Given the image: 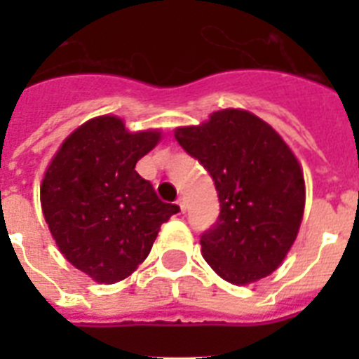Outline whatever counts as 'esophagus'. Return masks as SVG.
<instances>
[{
	"label": "esophagus",
	"mask_w": 359,
	"mask_h": 359,
	"mask_svg": "<svg viewBox=\"0 0 359 359\" xmlns=\"http://www.w3.org/2000/svg\"><path fill=\"white\" fill-rule=\"evenodd\" d=\"M177 207H180V210L185 212L187 210V203H185V198H177Z\"/></svg>",
	"instance_id": "obj_1"
}]
</instances>
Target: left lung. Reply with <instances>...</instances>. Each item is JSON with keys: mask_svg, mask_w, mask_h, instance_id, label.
Masks as SVG:
<instances>
[{"mask_svg": "<svg viewBox=\"0 0 359 359\" xmlns=\"http://www.w3.org/2000/svg\"><path fill=\"white\" fill-rule=\"evenodd\" d=\"M174 136L217 190L221 212L199 241L208 266L237 286L273 273L297 239L306 205L302 169L286 142L244 109L215 111Z\"/></svg>", "mask_w": 359, "mask_h": 359, "instance_id": "obj_1", "label": "left lung"}]
</instances>
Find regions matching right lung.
Here are the masks:
<instances>
[{
    "label": "right lung",
    "instance_id": "obj_1",
    "mask_svg": "<svg viewBox=\"0 0 359 359\" xmlns=\"http://www.w3.org/2000/svg\"><path fill=\"white\" fill-rule=\"evenodd\" d=\"M160 138V131L129 133L118 116H97L62 142L44 172L41 207L57 246L100 284L129 277L180 212L135 170Z\"/></svg>",
    "mask_w": 359,
    "mask_h": 359
}]
</instances>
